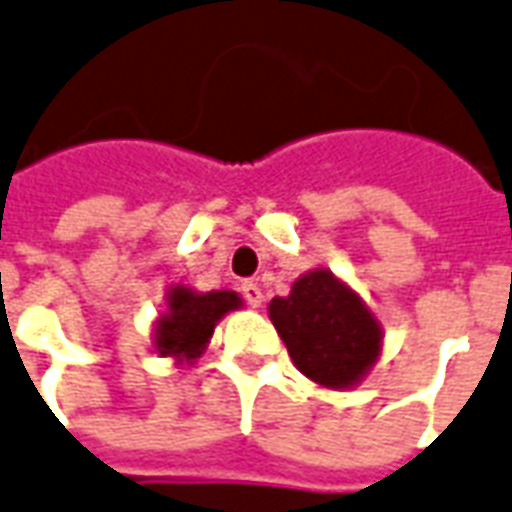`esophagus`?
I'll list each match as a JSON object with an SVG mask.
<instances>
[{
  "label": "esophagus",
  "instance_id": "obj_1",
  "mask_svg": "<svg viewBox=\"0 0 512 512\" xmlns=\"http://www.w3.org/2000/svg\"><path fill=\"white\" fill-rule=\"evenodd\" d=\"M241 293H244L246 304L255 306V309L263 304V287L257 285V282H244V285H241Z\"/></svg>",
  "mask_w": 512,
  "mask_h": 512
}]
</instances>
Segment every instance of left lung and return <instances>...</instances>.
Wrapping results in <instances>:
<instances>
[{
    "instance_id": "8db88e82",
    "label": "left lung",
    "mask_w": 512,
    "mask_h": 512,
    "mask_svg": "<svg viewBox=\"0 0 512 512\" xmlns=\"http://www.w3.org/2000/svg\"><path fill=\"white\" fill-rule=\"evenodd\" d=\"M268 317L295 369L328 391H350L372 372L382 352V323L331 268H312L276 295Z\"/></svg>"
}]
</instances>
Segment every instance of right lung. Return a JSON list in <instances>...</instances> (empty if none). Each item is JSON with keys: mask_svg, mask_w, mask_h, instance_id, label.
Listing matches in <instances>:
<instances>
[{"mask_svg": "<svg viewBox=\"0 0 512 512\" xmlns=\"http://www.w3.org/2000/svg\"><path fill=\"white\" fill-rule=\"evenodd\" d=\"M241 306L244 298L233 290L198 293L187 285H168L165 309L151 331V350L170 358L176 366H189L206 352L219 320Z\"/></svg>", "mask_w": 512, "mask_h": 512, "instance_id": "add662e5", "label": "right lung"}]
</instances>
